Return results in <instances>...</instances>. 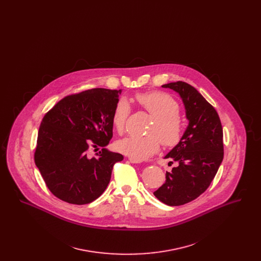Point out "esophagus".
<instances>
[{"instance_id": "esophagus-1", "label": "esophagus", "mask_w": 261, "mask_h": 261, "mask_svg": "<svg viewBox=\"0 0 261 261\" xmlns=\"http://www.w3.org/2000/svg\"><path fill=\"white\" fill-rule=\"evenodd\" d=\"M129 161H130V162H132V163H141L142 162V161L137 160V159H133V158H129Z\"/></svg>"}]
</instances>
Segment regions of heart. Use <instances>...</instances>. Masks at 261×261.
Returning <instances> with one entry per match:
<instances>
[{"instance_id":"b5f03b06","label":"heart","mask_w":261,"mask_h":261,"mask_svg":"<svg viewBox=\"0 0 261 261\" xmlns=\"http://www.w3.org/2000/svg\"><path fill=\"white\" fill-rule=\"evenodd\" d=\"M137 102L153 116L147 136H130L120 140L116 147L125 154L143 161L156 153L161 142L165 147L178 145L184 135L185 125L179 115L180 106L170 95L152 91L136 95ZM131 113V107L125 98L118 99L112 112V124L115 130L123 133L127 119Z\"/></svg>"}]
</instances>
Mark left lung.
<instances>
[{
	"label": "left lung",
	"mask_w": 261,
	"mask_h": 261,
	"mask_svg": "<svg viewBox=\"0 0 261 261\" xmlns=\"http://www.w3.org/2000/svg\"><path fill=\"white\" fill-rule=\"evenodd\" d=\"M162 87L180 95L189 120L181 142L164 158L177 166L153 193L163 203L177 206L197 199L211 185L223 161V130L218 113L197 89L182 81Z\"/></svg>",
	"instance_id": "8db88e82"
}]
</instances>
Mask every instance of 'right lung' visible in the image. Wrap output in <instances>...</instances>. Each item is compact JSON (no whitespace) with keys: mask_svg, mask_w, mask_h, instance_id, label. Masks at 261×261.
Here are the masks:
<instances>
[{"mask_svg":"<svg viewBox=\"0 0 261 261\" xmlns=\"http://www.w3.org/2000/svg\"><path fill=\"white\" fill-rule=\"evenodd\" d=\"M121 90L96 88L64 97L45 114L35 164L54 196L72 204L98 199L123 155L105 147L112 138V112ZM92 146L103 149L88 155Z\"/></svg>","mask_w":261,"mask_h":261,"instance_id":"obj_1","label":"right lung"}]
</instances>
